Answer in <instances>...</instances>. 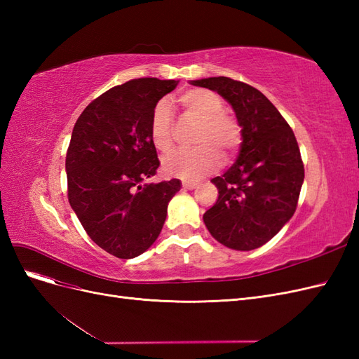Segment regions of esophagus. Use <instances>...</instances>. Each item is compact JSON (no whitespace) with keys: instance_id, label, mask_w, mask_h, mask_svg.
Here are the masks:
<instances>
[{"instance_id":"1","label":"esophagus","mask_w":359,"mask_h":359,"mask_svg":"<svg viewBox=\"0 0 359 359\" xmlns=\"http://www.w3.org/2000/svg\"><path fill=\"white\" fill-rule=\"evenodd\" d=\"M198 186H199V184L194 182V181H182V187L187 189V190H193V189H196Z\"/></svg>"}]
</instances>
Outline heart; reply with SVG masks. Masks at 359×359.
I'll list each match as a JSON object with an SVG mask.
<instances>
[{
    "mask_svg": "<svg viewBox=\"0 0 359 359\" xmlns=\"http://www.w3.org/2000/svg\"><path fill=\"white\" fill-rule=\"evenodd\" d=\"M180 104L190 118L196 119L199 127L193 136L190 149L173 151L161 161V168L169 177L198 180L231 160L241 147L243 128L240 123L224 111L222 97L205 88H191L180 95ZM149 136L154 147L168 153L173 147V116L168 102L156 104L149 118Z\"/></svg>",
    "mask_w": 359,
    "mask_h": 359,
    "instance_id": "b5f03b06",
    "label": "heart"
}]
</instances>
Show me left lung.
Wrapping results in <instances>:
<instances>
[{
    "instance_id": "1",
    "label": "left lung",
    "mask_w": 359,
    "mask_h": 359,
    "mask_svg": "<svg viewBox=\"0 0 359 359\" xmlns=\"http://www.w3.org/2000/svg\"><path fill=\"white\" fill-rule=\"evenodd\" d=\"M191 83L224 97L243 128L240 156L211 180L219 199L203 214L205 226L226 247L255 250L277 235L298 206L304 163L297 137L255 86L224 76Z\"/></svg>"
}]
</instances>
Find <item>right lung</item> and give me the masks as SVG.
<instances>
[{
  "label": "right lung",
  "mask_w": 359,
  "mask_h": 359,
  "mask_svg": "<svg viewBox=\"0 0 359 359\" xmlns=\"http://www.w3.org/2000/svg\"><path fill=\"white\" fill-rule=\"evenodd\" d=\"M177 85L157 78L116 85L86 106L73 127L66 156L70 206L91 240L119 259L153 245L181 189L177 178L147 182L160 166L151 112Z\"/></svg>",
  "instance_id": "1"
}]
</instances>
